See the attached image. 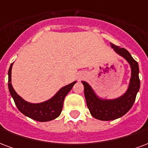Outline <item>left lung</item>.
I'll use <instances>...</instances> for the list:
<instances>
[{
	"label": "left lung",
	"mask_w": 148,
	"mask_h": 148,
	"mask_svg": "<svg viewBox=\"0 0 148 148\" xmlns=\"http://www.w3.org/2000/svg\"><path fill=\"white\" fill-rule=\"evenodd\" d=\"M115 52L129 63L131 67V78L127 91L120 97L115 99H103L97 95L86 82L82 81L84 86V94L90 114L100 121H112L123 116L130 110L140 90L139 65L126 49L110 43Z\"/></svg>",
	"instance_id": "1"
}]
</instances>
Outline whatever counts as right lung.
Segmentation results:
<instances>
[{
  "label": "right lung",
  "instance_id": "add662e5",
  "mask_svg": "<svg viewBox=\"0 0 148 148\" xmlns=\"http://www.w3.org/2000/svg\"><path fill=\"white\" fill-rule=\"evenodd\" d=\"M12 64L13 63H12L8 70V90L12 97L14 100V102L17 109L26 116L40 122L52 121L58 117L61 114V112L62 110L65 97L67 95L77 82H74L67 86L62 87L55 93V96L46 101L36 104L27 102L21 96L18 95L12 86L11 76Z\"/></svg>",
  "mask_w": 148,
  "mask_h": 148
}]
</instances>
